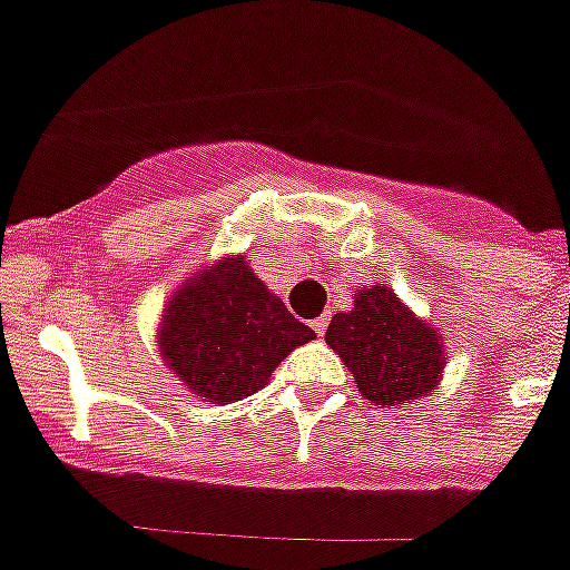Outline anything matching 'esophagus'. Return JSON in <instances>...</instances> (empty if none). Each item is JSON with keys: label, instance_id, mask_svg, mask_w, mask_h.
<instances>
[{"label": "esophagus", "instance_id": "34e87169", "mask_svg": "<svg viewBox=\"0 0 570 570\" xmlns=\"http://www.w3.org/2000/svg\"><path fill=\"white\" fill-rule=\"evenodd\" d=\"M311 328H314L316 336H325V331H328V316H320V320L311 322Z\"/></svg>", "mask_w": 570, "mask_h": 570}]
</instances>
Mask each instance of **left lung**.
<instances>
[{
	"mask_svg": "<svg viewBox=\"0 0 570 570\" xmlns=\"http://www.w3.org/2000/svg\"><path fill=\"white\" fill-rule=\"evenodd\" d=\"M354 302L351 314L331 320L325 342L354 374L362 396L391 407L414 405V400L434 391L445 367L436 331L382 285H367Z\"/></svg>",
	"mask_w": 570,
	"mask_h": 570,
	"instance_id": "1",
	"label": "left lung"
}]
</instances>
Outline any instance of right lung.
<instances>
[{
	"label": "right lung",
	"instance_id": "obj_1",
	"mask_svg": "<svg viewBox=\"0 0 570 570\" xmlns=\"http://www.w3.org/2000/svg\"><path fill=\"white\" fill-rule=\"evenodd\" d=\"M308 340L314 331L239 256L185 282L159 334L170 371L205 402L219 405L256 394L274 367Z\"/></svg>",
	"mask_w": 570,
	"mask_h": 570
}]
</instances>
